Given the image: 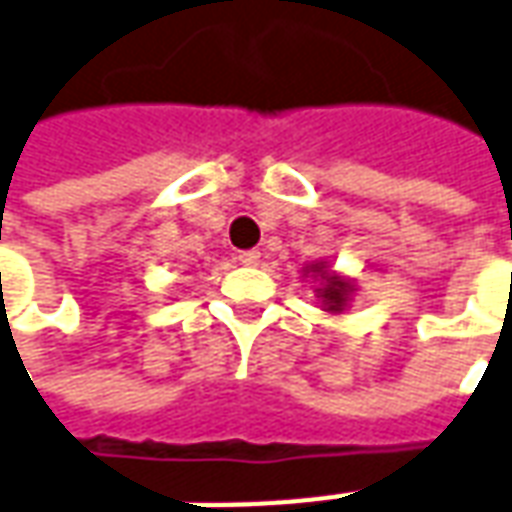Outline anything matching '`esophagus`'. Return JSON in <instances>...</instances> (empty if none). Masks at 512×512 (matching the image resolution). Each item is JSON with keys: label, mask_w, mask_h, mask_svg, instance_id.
Instances as JSON below:
<instances>
[{"label": "esophagus", "mask_w": 512, "mask_h": 512, "mask_svg": "<svg viewBox=\"0 0 512 512\" xmlns=\"http://www.w3.org/2000/svg\"><path fill=\"white\" fill-rule=\"evenodd\" d=\"M238 260H241L244 266H257V263H260V252L249 249V252H241V255H238Z\"/></svg>", "instance_id": "obj_1"}]
</instances>
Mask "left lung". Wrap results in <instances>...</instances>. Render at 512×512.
<instances>
[{"label":"left lung","instance_id":"left-lung-1","mask_svg":"<svg viewBox=\"0 0 512 512\" xmlns=\"http://www.w3.org/2000/svg\"><path fill=\"white\" fill-rule=\"evenodd\" d=\"M302 277H307V280L313 282V288H316V296L324 313L341 316L343 310L352 305V299H355V280H349V277H343L338 271H332L327 260H313V263H307V266L302 268Z\"/></svg>","mask_w":512,"mask_h":512}]
</instances>
